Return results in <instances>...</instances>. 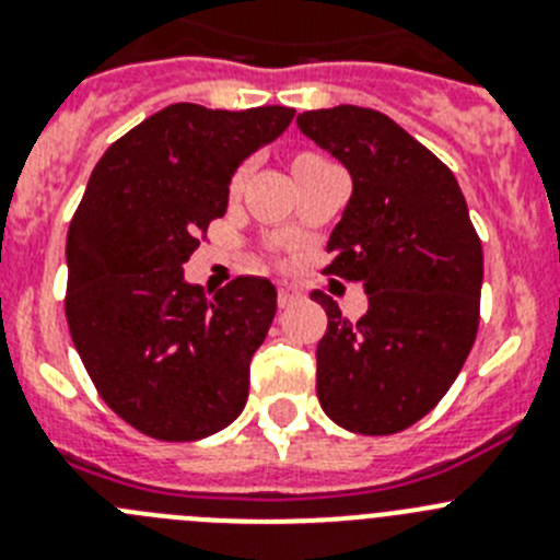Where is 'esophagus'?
<instances>
[{
  "label": "esophagus",
  "instance_id": "esophagus-1",
  "mask_svg": "<svg viewBox=\"0 0 560 560\" xmlns=\"http://www.w3.org/2000/svg\"><path fill=\"white\" fill-rule=\"evenodd\" d=\"M296 300H303V291L296 289L294 283L280 280V283H277V303H280V308H289V305H294Z\"/></svg>",
  "mask_w": 560,
  "mask_h": 560
}]
</instances>
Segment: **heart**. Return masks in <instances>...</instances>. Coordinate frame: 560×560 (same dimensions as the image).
Listing matches in <instances>:
<instances>
[{
	"instance_id": "b5f03b06",
	"label": "heart",
	"mask_w": 560,
	"mask_h": 560,
	"mask_svg": "<svg viewBox=\"0 0 560 560\" xmlns=\"http://www.w3.org/2000/svg\"><path fill=\"white\" fill-rule=\"evenodd\" d=\"M300 160H308V156H300ZM237 182H241V176H237V179H235V187H237Z\"/></svg>"
}]
</instances>
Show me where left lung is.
Returning <instances> with one entry per match:
<instances>
[{"instance_id":"obj_1","label":"left lung","mask_w":560,"mask_h":560,"mask_svg":"<svg viewBox=\"0 0 560 560\" xmlns=\"http://www.w3.org/2000/svg\"><path fill=\"white\" fill-rule=\"evenodd\" d=\"M296 126L350 173L325 271L368 294L355 323L328 294H311L328 314L316 395L348 432H400L438 407L471 353L482 244L454 173L387 114L316 108L296 114Z\"/></svg>"}]
</instances>
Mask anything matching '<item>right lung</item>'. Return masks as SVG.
Wrapping results in <instances>:
<instances>
[{
    "label": "right lung",
    "instance_id": "add662e5",
    "mask_svg": "<svg viewBox=\"0 0 560 560\" xmlns=\"http://www.w3.org/2000/svg\"><path fill=\"white\" fill-rule=\"evenodd\" d=\"M294 108L173 103L108 145L67 235V323L97 393L126 423L171 443L230 427L277 311L266 277L215 294L182 266L230 205L232 176Z\"/></svg>",
    "mask_w": 560,
    "mask_h": 560
}]
</instances>
